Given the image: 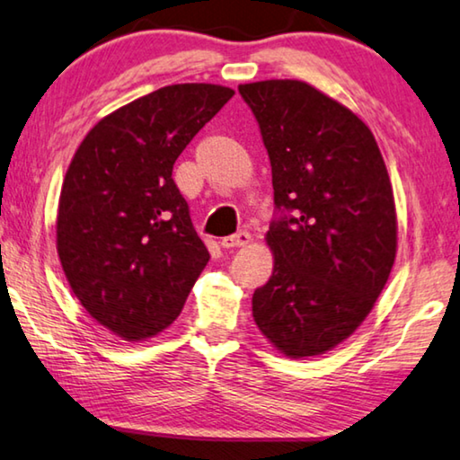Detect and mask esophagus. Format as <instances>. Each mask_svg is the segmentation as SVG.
Segmentation results:
<instances>
[{"instance_id":"obj_1","label":"esophagus","mask_w":460,"mask_h":460,"mask_svg":"<svg viewBox=\"0 0 460 460\" xmlns=\"http://www.w3.org/2000/svg\"><path fill=\"white\" fill-rule=\"evenodd\" d=\"M246 244H251V234L248 232H238V234L220 238L222 248H243Z\"/></svg>"}]
</instances>
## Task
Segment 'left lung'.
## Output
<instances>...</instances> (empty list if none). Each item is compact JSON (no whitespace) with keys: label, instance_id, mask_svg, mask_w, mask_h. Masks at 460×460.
Masks as SVG:
<instances>
[{"label":"left lung","instance_id":"obj_1","mask_svg":"<svg viewBox=\"0 0 460 460\" xmlns=\"http://www.w3.org/2000/svg\"><path fill=\"white\" fill-rule=\"evenodd\" d=\"M261 126L275 206L273 275L252 296L261 334L289 358L318 357L371 314L397 254V214L371 128L297 79L238 85Z\"/></svg>","mask_w":460,"mask_h":460}]
</instances>
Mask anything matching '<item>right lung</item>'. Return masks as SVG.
<instances>
[{"label": "right lung", "mask_w": 460, "mask_h": 460, "mask_svg": "<svg viewBox=\"0 0 460 460\" xmlns=\"http://www.w3.org/2000/svg\"><path fill=\"white\" fill-rule=\"evenodd\" d=\"M234 89L177 83L102 118L75 150L57 212V252L75 297L126 342L169 328L209 252L172 164Z\"/></svg>", "instance_id": "right-lung-1"}]
</instances>
